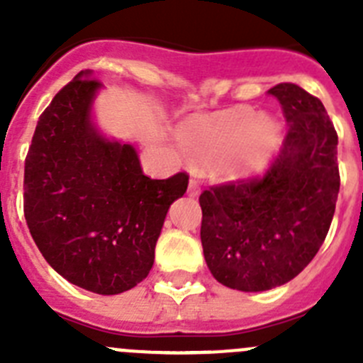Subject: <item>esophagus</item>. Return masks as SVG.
<instances>
[{
  "label": "esophagus",
  "instance_id": "1",
  "mask_svg": "<svg viewBox=\"0 0 363 363\" xmlns=\"http://www.w3.org/2000/svg\"><path fill=\"white\" fill-rule=\"evenodd\" d=\"M187 194L191 198H196L200 194V184H198L196 179L191 178L189 179V189H187Z\"/></svg>",
  "mask_w": 363,
  "mask_h": 363
}]
</instances>
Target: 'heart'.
<instances>
[{
	"label": "heart",
	"mask_w": 363,
	"mask_h": 363,
	"mask_svg": "<svg viewBox=\"0 0 363 363\" xmlns=\"http://www.w3.org/2000/svg\"><path fill=\"white\" fill-rule=\"evenodd\" d=\"M280 140V120L245 105L194 118L178 130V143L194 162L229 179L265 169Z\"/></svg>",
	"instance_id": "heart-1"
}]
</instances>
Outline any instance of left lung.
I'll list each match as a JSON object with an SVG mask.
<instances>
[{"label":"left lung","mask_w":363,"mask_h":363,"mask_svg":"<svg viewBox=\"0 0 363 363\" xmlns=\"http://www.w3.org/2000/svg\"><path fill=\"white\" fill-rule=\"evenodd\" d=\"M269 94L289 129L262 178L203 191L201 245L221 285L259 293L298 277L316 256L340 191L338 136L325 107L294 83Z\"/></svg>","instance_id":"left-lung-1"}]
</instances>
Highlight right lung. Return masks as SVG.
Segmentation results:
<instances>
[{"label":"right lung","instance_id":"add662e5","mask_svg":"<svg viewBox=\"0 0 363 363\" xmlns=\"http://www.w3.org/2000/svg\"><path fill=\"white\" fill-rule=\"evenodd\" d=\"M101 89L82 70L43 111L25 160L23 207L50 267L108 296L147 278L169 207L185 194L189 176L143 174L133 143L111 140L94 123Z\"/></svg>","mask_w":363,"mask_h":363}]
</instances>
